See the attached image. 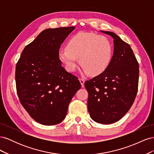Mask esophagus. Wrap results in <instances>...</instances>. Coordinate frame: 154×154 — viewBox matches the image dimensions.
<instances>
[{
    "label": "esophagus",
    "instance_id": "34e87169",
    "mask_svg": "<svg viewBox=\"0 0 154 154\" xmlns=\"http://www.w3.org/2000/svg\"><path fill=\"white\" fill-rule=\"evenodd\" d=\"M79 80H80V82L81 83L82 86L83 87V85H84V83H85L84 80H83V79H82V78H80V79H79Z\"/></svg>",
    "mask_w": 154,
    "mask_h": 154
}]
</instances>
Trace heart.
Segmentation results:
<instances>
[{"mask_svg":"<svg viewBox=\"0 0 154 154\" xmlns=\"http://www.w3.org/2000/svg\"><path fill=\"white\" fill-rule=\"evenodd\" d=\"M113 55L111 42L103 36L80 32L70 38L67 47L58 51V58L69 72H74L80 63L91 76H98L110 66Z\"/></svg>","mask_w":154,"mask_h":154,"instance_id":"1","label":"heart"}]
</instances>
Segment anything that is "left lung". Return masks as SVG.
Returning <instances> with one entry per match:
<instances>
[{
    "mask_svg": "<svg viewBox=\"0 0 154 154\" xmlns=\"http://www.w3.org/2000/svg\"><path fill=\"white\" fill-rule=\"evenodd\" d=\"M114 39L110 66L86 81L88 110L94 122L111 124L122 118L132 105L137 92L139 64L130 45L111 31H100Z\"/></svg>",
    "mask_w": 154,
    "mask_h": 154,
    "instance_id": "1",
    "label": "left lung"
}]
</instances>
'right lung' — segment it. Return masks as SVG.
Masks as SVG:
<instances>
[{"label": "right lung", "instance_id": "1", "mask_svg": "<svg viewBox=\"0 0 154 154\" xmlns=\"http://www.w3.org/2000/svg\"><path fill=\"white\" fill-rule=\"evenodd\" d=\"M75 27L47 29L26 45L16 66L15 81L21 104L31 117L44 125L66 118L72 97L81 88L78 78L62 66L60 45Z\"/></svg>", "mask_w": 154, "mask_h": 154}]
</instances>
